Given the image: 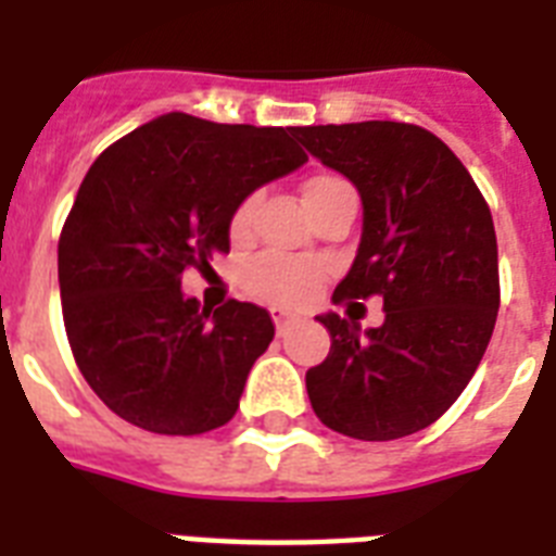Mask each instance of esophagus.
<instances>
[{
  "label": "esophagus",
  "mask_w": 556,
  "mask_h": 556,
  "mask_svg": "<svg viewBox=\"0 0 556 556\" xmlns=\"http://www.w3.org/2000/svg\"><path fill=\"white\" fill-rule=\"evenodd\" d=\"M270 317H274V326H277V334H288V331L294 329L296 323H300V317L291 312H282V308H274L270 312Z\"/></svg>",
  "instance_id": "34e87169"
}]
</instances>
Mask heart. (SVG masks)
<instances>
[{
  "mask_svg": "<svg viewBox=\"0 0 556 556\" xmlns=\"http://www.w3.org/2000/svg\"><path fill=\"white\" fill-rule=\"evenodd\" d=\"M343 195H357L355 187L349 185L343 176L334 173H320L312 176L303 185V201L308 213H317L329 201L343 199ZM256 195H248L230 213V239L242 242L251 233L253 210H256ZM323 282L320 265L303 260H286V256H260L244 270V288L260 300H268L274 305H300L308 303Z\"/></svg>",
  "mask_w": 556,
  "mask_h": 556,
  "instance_id": "obj_1",
  "label": "heart"
}]
</instances>
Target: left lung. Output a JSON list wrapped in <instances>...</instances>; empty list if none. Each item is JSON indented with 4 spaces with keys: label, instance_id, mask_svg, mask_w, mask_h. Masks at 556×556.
Masks as SVG:
<instances>
[{
    "label": "left lung",
    "instance_id": "8db88e82",
    "mask_svg": "<svg viewBox=\"0 0 556 556\" xmlns=\"http://www.w3.org/2000/svg\"><path fill=\"white\" fill-rule=\"evenodd\" d=\"M296 138L357 187L364 236L334 303L383 300V326L317 320L331 349L305 371L329 430L392 441L430 427L473 378L500 312V256L488 201L447 143L415 124L303 126Z\"/></svg>",
    "mask_w": 556,
    "mask_h": 556
}]
</instances>
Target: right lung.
<instances>
[{
    "instance_id": "obj_1",
    "label": "right lung",
    "mask_w": 556,
    "mask_h": 556,
    "mask_svg": "<svg viewBox=\"0 0 556 556\" xmlns=\"http://www.w3.org/2000/svg\"><path fill=\"white\" fill-rule=\"evenodd\" d=\"M294 132L169 112L83 178L56 244L63 323L77 369L124 421L201 435L239 409L274 320L239 300L199 308L181 277L230 251L239 201L308 161Z\"/></svg>"
}]
</instances>
